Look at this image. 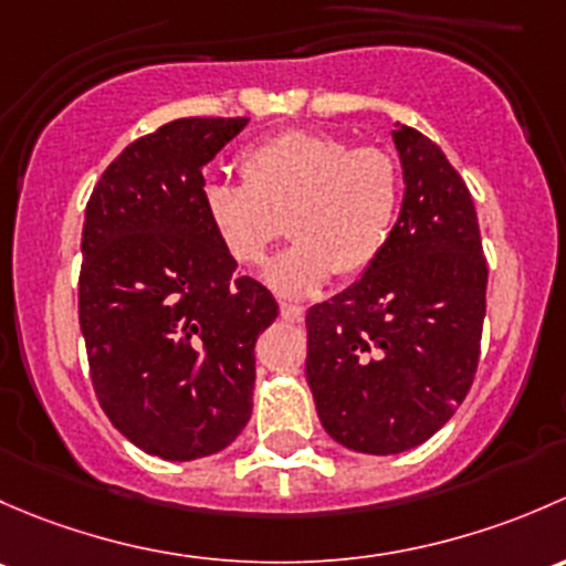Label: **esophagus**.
Wrapping results in <instances>:
<instances>
[{"label":"esophagus","mask_w":566,"mask_h":566,"mask_svg":"<svg viewBox=\"0 0 566 566\" xmlns=\"http://www.w3.org/2000/svg\"><path fill=\"white\" fill-rule=\"evenodd\" d=\"M281 316L285 322L291 324H300L305 318V307L302 305H291V302H281Z\"/></svg>","instance_id":"obj_1"}]
</instances>
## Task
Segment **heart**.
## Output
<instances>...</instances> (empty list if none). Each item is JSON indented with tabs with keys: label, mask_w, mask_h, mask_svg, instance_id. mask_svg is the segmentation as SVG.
Returning <instances> with one entry per match:
<instances>
[{
	"label": "heart",
	"mask_w": 566,
	"mask_h": 566,
	"mask_svg": "<svg viewBox=\"0 0 566 566\" xmlns=\"http://www.w3.org/2000/svg\"><path fill=\"white\" fill-rule=\"evenodd\" d=\"M242 185L212 182L201 207L209 231L240 266H259L285 231L294 237L264 272L266 285L305 296L357 277L384 253L400 203L398 163L378 147H348L322 130H283L240 155Z\"/></svg>",
	"instance_id": "obj_1"
}]
</instances>
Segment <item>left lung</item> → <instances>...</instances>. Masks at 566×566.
<instances>
[{
	"label": "left lung",
	"mask_w": 566,
	"mask_h": 566,
	"mask_svg": "<svg viewBox=\"0 0 566 566\" xmlns=\"http://www.w3.org/2000/svg\"><path fill=\"white\" fill-rule=\"evenodd\" d=\"M403 203L384 253L307 311L305 376L346 450L398 455L428 441L474 381L488 266L474 201L430 138L395 125Z\"/></svg>",
	"instance_id": "8db88e82"
}]
</instances>
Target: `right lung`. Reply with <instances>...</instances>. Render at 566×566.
Here are the masks:
<instances>
[{"label":"right lung","mask_w":566,"mask_h":566,"mask_svg":"<svg viewBox=\"0 0 566 566\" xmlns=\"http://www.w3.org/2000/svg\"><path fill=\"white\" fill-rule=\"evenodd\" d=\"M248 119H174L103 171L81 237L78 322L111 424L138 450H226L253 411L261 332L277 302L203 218V168Z\"/></svg>","instance_id":"add662e5"}]
</instances>
